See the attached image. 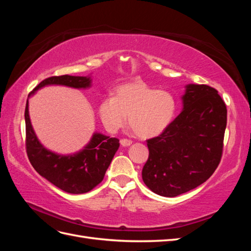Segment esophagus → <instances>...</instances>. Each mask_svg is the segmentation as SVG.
<instances>
[{"instance_id":"34e87169","label":"esophagus","mask_w":251,"mask_h":251,"mask_svg":"<svg viewBox=\"0 0 251 251\" xmlns=\"http://www.w3.org/2000/svg\"><path fill=\"white\" fill-rule=\"evenodd\" d=\"M120 144L123 147H130L132 144V140H128V139H121L120 140Z\"/></svg>"}]
</instances>
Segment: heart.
<instances>
[{"instance_id": "1", "label": "heart", "mask_w": 251, "mask_h": 251, "mask_svg": "<svg viewBox=\"0 0 251 251\" xmlns=\"http://www.w3.org/2000/svg\"><path fill=\"white\" fill-rule=\"evenodd\" d=\"M176 109V100L168 91L136 81L119 86L114 97L102 98L97 113L109 133H117L128 116V124L136 135L149 139L160 135L171 125Z\"/></svg>"}]
</instances>
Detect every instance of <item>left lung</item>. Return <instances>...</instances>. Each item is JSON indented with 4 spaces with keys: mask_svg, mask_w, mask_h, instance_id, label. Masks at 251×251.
<instances>
[{
    "mask_svg": "<svg viewBox=\"0 0 251 251\" xmlns=\"http://www.w3.org/2000/svg\"><path fill=\"white\" fill-rule=\"evenodd\" d=\"M182 111L161 135L149 139L142 179L151 192L176 197L206 181L221 160L227 110L218 91L188 83Z\"/></svg>",
    "mask_w": 251,
    "mask_h": 251,
    "instance_id": "obj_1",
    "label": "left lung"
}]
</instances>
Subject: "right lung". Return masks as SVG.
Masks as SVG:
<instances>
[{
	"mask_svg": "<svg viewBox=\"0 0 251 251\" xmlns=\"http://www.w3.org/2000/svg\"><path fill=\"white\" fill-rule=\"evenodd\" d=\"M47 86H64L73 89L92 87V77L62 75L46 78L28 95L25 109L26 149L34 170L42 177L69 194H85L102 181L112 159L119 148L117 138L94 132L90 141L76 153L63 155L48 150L37 138L29 115V98Z\"/></svg>",
	"mask_w": 251,
	"mask_h": 251,
	"instance_id": "1",
	"label": "right lung"
}]
</instances>
